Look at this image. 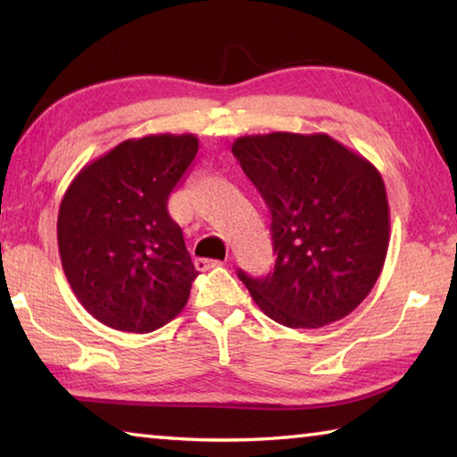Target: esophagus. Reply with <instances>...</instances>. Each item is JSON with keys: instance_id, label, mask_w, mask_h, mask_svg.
I'll return each instance as SVG.
<instances>
[{"instance_id": "34e87169", "label": "esophagus", "mask_w": 457, "mask_h": 457, "mask_svg": "<svg viewBox=\"0 0 457 457\" xmlns=\"http://www.w3.org/2000/svg\"><path fill=\"white\" fill-rule=\"evenodd\" d=\"M221 264H223L221 260H207V258H197V260H195V268H197V270H210V268L221 266Z\"/></svg>"}]
</instances>
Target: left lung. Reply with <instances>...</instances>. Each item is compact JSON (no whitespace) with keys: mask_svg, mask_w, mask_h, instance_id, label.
Segmentation results:
<instances>
[{"mask_svg":"<svg viewBox=\"0 0 457 457\" xmlns=\"http://www.w3.org/2000/svg\"><path fill=\"white\" fill-rule=\"evenodd\" d=\"M231 153L272 215L274 270H237L260 311L288 328L345 319L373 290L389 247L381 175L324 133L239 137Z\"/></svg>","mask_w":457,"mask_h":457,"instance_id":"left-lung-1","label":"left lung"}]
</instances>
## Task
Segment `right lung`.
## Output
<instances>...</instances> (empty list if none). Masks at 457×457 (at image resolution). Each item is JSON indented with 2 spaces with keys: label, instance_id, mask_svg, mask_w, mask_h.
Listing matches in <instances>:
<instances>
[{
  "label": "right lung",
  "instance_id": "add662e5",
  "mask_svg": "<svg viewBox=\"0 0 457 457\" xmlns=\"http://www.w3.org/2000/svg\"><path fill=\"white\" fill-rule=\"evenodd\" d=\"M197 149L193 135L129 138L84 167L62 197V268L106 327L143 335L187 304L199 272L167 201Z\"/></svg>",
  "mask_w": 457,
  "mask_h": 457
}]
</instances>
